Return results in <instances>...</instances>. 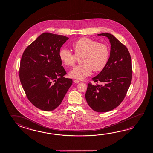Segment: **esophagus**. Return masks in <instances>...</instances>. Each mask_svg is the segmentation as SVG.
<instances>
[{
	"label": "esophagus",
	"instance_id": "1",
	"mask_svg": "<svg viewBox=\"0 0 153 153\" xmlns=\"http://www.w3.org/2000/svg\"><path fill=\"white\" fill-rule=\"evenodd\" d=\"M74 82L76 83H78L80 82V81H79V80H76V79H74Z\"/></svg>",
	"mask_w": 153,
	"mask_h": 153
}]
</instances>
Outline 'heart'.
Returning a JSON list of instances; mask_svg holds the SVG:
<instances>
[{"instance_id": "b5f03b06", "label": "heart", "mask_w": 153, "mask_h": 153, "mask_svg": "<svg viewBox=\"0 0 153 153\" xmlns=\"http://www.w3.org/2000/svg\"><path fill=\"white\" fill-rule=\"evenodd\" d=\"M71 46L75 55L67 48L61 49L59 52L60 60L68 67L75 65L77 58L82 57L80 63L82 64L70 71L71 77L82 80L90 75L93 70L97 72L105 68L110 55L109 48L107 45L84 37L74 42Z\"/></svg>"}]
</instances>
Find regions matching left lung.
I'll use <instances>...</instances> for the list:
<instances>
[{
    "label": "left lung",
    "instance_id": "left-lung-1",
    "mask_svg": "<svg viewBox=\"0 0 153 153\" xmlns=\"http://www.w3.org/2000/svg\"><path fill=\"white\" fill-rule=\"evenodd\" d=\"M109 39L110 56L100 73L93 78L94 83H89L85 94L88 105L98 113L109 111L120 105L130 87L132 67L128 48L115 37L108 33L98 34Z\"/></svg>",
    "mask_w": 153,
    "mask_h": 153
}]
</instances>
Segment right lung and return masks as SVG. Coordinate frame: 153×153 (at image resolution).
<instances>
[{
  "label": "right lung",
  "mask_w": 153,
  "mask_h": 153,
  "mask_svg": "<svg viewBox=\"0 0 153 153\" xmlns=\"http://www.w3.org/2000/svg\"><path fill=\"white\" fill-rule=\"evenodd\" d=\"M69 38L44 33L26 48L20 66V79L30 102L44 111L54 110L62 102L73 80L67 73L59 52Z\"/></svg>",
  "instance_id": "obj_1"
}]
</instances>
